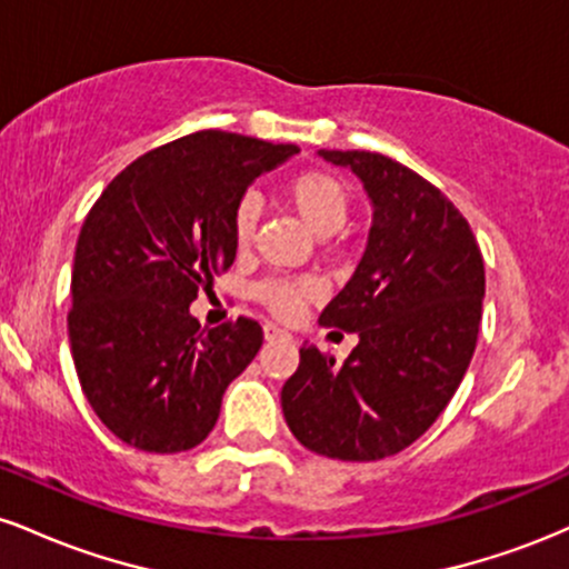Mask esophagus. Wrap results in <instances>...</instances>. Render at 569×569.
<instances>
[{"instance_id":"obj_1","label":"esophagus","mask_w":569,"mask_h":569,"mask_svg":"<svg viewBox=\"0 0 569 569\" xmlns=\"http://www.w3.org/2000/svg\"><path fill=\"white\" fill-rule=\"evenodd\" d=\"M264 339L267 342H272V339H289V331L278 329V326L272 323H264Z\"/></svg>"}]
</instances>
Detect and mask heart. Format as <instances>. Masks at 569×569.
Wrapping results in <instances>:
<instances>
[{"label": "heart", "mask_w": 569, "mask_h": 569, "mask_svg": "<svg viewBox=\"0 0 569 569\" xmlns=\"http://www.w3.org/2000/svg\"><path fill=\"white\" fill-rule=\"evenodd\" d=\"M286 200L316 234H331L345 224L350 213L348 187L326 171H302L283 187ZM259 221V202L243 198L232 213L234 246L243 251L251 246ZM257 299L280 321H293L307 302L321 297V286L312 278H267L253 289Z\"/></svg>", "instance_id": "heart-1"}]
</instances>
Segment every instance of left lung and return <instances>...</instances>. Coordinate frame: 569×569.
<instances>
[{
  "label": "left lung",
  "mask_w": 569,
  "mask_h": 569,
  "mask_svg": "<svg viewBox=\"0 0 569 569\" xmlns=\"http://www.w3.org/2000/svg\"><path fill=\"white\" fill-rule=\"evenodd\" d=\"M375 206L369 243L323 326L356 331L337 367L316 345L280 390L299 443L335 460H382L420 439L460 388L476 350L485 259L466 217L420 173L380 152L321 149Z\"/></svg>",
  "instance_id": "obj_1"
}]
</instances>
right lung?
Masks as SVG:
<instances>
[{"mask_svg":"<svg viewBox=\"0 0 569 569\" xmlns=\"http://www.w3.org/2000/svg\"><path fill=\"white\" fill-rule=\"evenodd\" d=\"M297 152L198 130L130 162L84 217L69 345L84 398L120 441L173 455L217 426L264 335L243 316L200 329L189 305L234 262L232 213L248 184Z\"/></svg>","mask_w":569,"mask_h":569,"instance_id":"1","label":"right lung"}]
</instances>
